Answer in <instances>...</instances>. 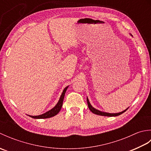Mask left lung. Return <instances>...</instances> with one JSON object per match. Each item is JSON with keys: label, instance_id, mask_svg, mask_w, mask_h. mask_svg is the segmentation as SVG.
Listing matches in <instances>:
<instances>
[{"label": "left lung", "instance_id": "obj_1", "mask_svg": "<svg viewBox=\"0 0 151 151\" xmlns=\"http://www.w3.org/2000/svg\"><path fill=\"white\" fill-rule=\"evenodd\" d=\"M132 36V35H131ZM87 102H88V108L89 110H90V111L91 112H93V113L95 114H97V115H102V116H108V117H115V116H117V115H119L121 114H122L123 113H124V111H126L128 108L126 109V110H124V111H121V112H119V113H116V114H110V113H106V112H104V111H99L98 110H97V109L94 108L91 105L90 102H89L88 99L87 97Z\"/></svg>", "mask_w": 151, "mask_h": 151}]
</instances>
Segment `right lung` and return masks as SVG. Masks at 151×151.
I'll return each instance as SVG.
<instances>
[{"label": "right lung", "mask_w": 151, "mask_h": 151, "mask_svg": "<svg viewBox=\"0 0 151 151\" xmlns=\"http://www.w3.org/2000/svg\"><path fill=\"white\" fill-rule=\"evenodd\" d=\"M69 86H67L65 89H63V91L62 92V95L60 96V98L59 99V101L58 102V103L56 105L54 106L53 108L51 109L50 110L47 111L46 113L40 115H36V116H32V115H29V116L32 118H34V119H46V118H50L52 117L54 115H57L59 113V111H60L61 108L62 107V104H63V99H64V96H65V92L67 91V88H68Z\"/></svg>", "instance_id": "obj_1"}]
</instances>
